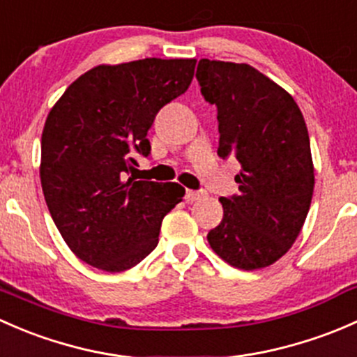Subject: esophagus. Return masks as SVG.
<instances>
[{
    "label": "esophagus",
    "mask_w": 357,
    "mask_h": 357,
    "mask_svg": "<svg viewBox=\"0 0 357 357\" xmlns=\"http://www.w3.org/2000/svg\"><path fill=\"white\" fill-rule=\"evenodd\" d=\"M201 197H204L203 190H192V189L185 190V199L190 201V203H192V201L201 199Z\"/></svg>",
    "instance_id": "34e87169"
}]
</instances>
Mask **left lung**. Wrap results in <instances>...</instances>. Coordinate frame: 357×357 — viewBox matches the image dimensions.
Instances as JSON below:
<instances>
[{
  "mask_svg": "<svg viewBox=\"0 0 357 357\" xmlns=\"http://www.w3.org/2000/svg\"><path fill=\"white\" fill-rule=\"evenodd\" d=\"M196 79L216 106L218 156L241 165L238 194L220 197L223 220L208 242L235 268L270 266L294 244L313 197L304 116L287 91L251 65L204 58Z\"/></svg>",
  "mask_w": 357,
  "mask_h": 357,
  "instance_id": "obj_1",
  "label": "left lung"
}]
</instances>
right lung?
<instances>
[{"instance_id": "obj_1", "label": "right lung", "mask_w": 357, "mask_h": 357, "mask_svg": "<svg viewBox=\"0 0 357 357\" xmlns=\"http://www.w3.org/2000/svg\"><path fill=\"white\" fill-rule=\"evenodd\" d=\"M196 60L99 65L53 106L41 141V185L54 225L77 258L105 271L141 263L185 189L127 178L151 153L158 112L190 86Z\"/></svg>"}]
</instances>
